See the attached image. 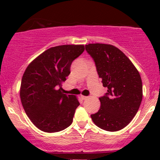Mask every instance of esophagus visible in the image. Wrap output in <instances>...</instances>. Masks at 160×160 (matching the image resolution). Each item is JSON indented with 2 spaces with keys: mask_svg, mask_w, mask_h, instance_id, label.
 Listing matches in <instances>:
<instances>
[{
  "mask_svg": "<svg viewBox=\"0 0 160 160\" xmlns=\"http://www.w3.org/2000/svg\"><path fill=\"white\" fill-rule=\"evenodd\" d=\"M80 98H81L82 100H85V99L88 98L87 96H84V95H80Z\"/></svg>",
  "mask_w": 160,
  "mask_h": 160,
  "instance_id": "34e87169",
  "label": "esophagus"
}]
</instances>
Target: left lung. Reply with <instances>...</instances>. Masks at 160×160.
<instances>
[{"mask_svg": "<svg viewBox=\"0 0 160 160\" xmlns=\"http://www.w3.org/2000/svg\"><path fill=\"white\" fill-rule=\"evenodd\" d=\"M86 52L95 62L98 77L108 92L100 97V109L91 115L98 127L116 132L126 127L142 101V82L132 62L122 51L110 44L90 43Z\"/></svg>", "mask_w": 160, "mask_h": 160, "instance_id": "1", "label": "left lung"}]
</instances>
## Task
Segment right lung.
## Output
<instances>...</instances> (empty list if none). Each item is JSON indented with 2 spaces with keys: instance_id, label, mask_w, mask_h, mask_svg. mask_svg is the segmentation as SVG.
I'll list each match as a JSON object with an SVG mask.
<instances>
[{
  "instance_id": "obj_1",
  "label": "right lung",
  "mask_w": 160,
  "mask_h": 160,
  "mask_svg": "<svg viewBox=\"0 0 160 160\" xmlns=\"http://www.w3.org/2000/svg\"><path fill=\"white\" fill-rule=\"evenodd\" d=\"M83 45L52 47L27 67L20 88V98L28 118L41 131L57 132L72 123L80 105L73 95L64 94L62 83L70 74L73 61L83 52Z\"/></svg>"
}]
</instances>
